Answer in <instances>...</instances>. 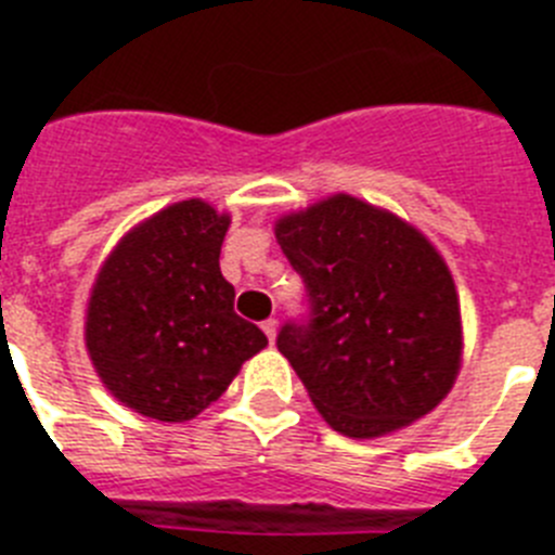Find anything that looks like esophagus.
<instances>
[{
  "mask_svg": "<svg viewBox=\"0 0 555 555\" xmlns=\"http://www.w3.org/2000/svg\"><path fill=\"white\" fill-rule=\"evenodd\" d=\"M261 327H263V333L269 336V341H274V336H278V320H267Z\"/></svg>",
  "mask_w": 555,
  "mask_h": 555,
  "instance_id": "esophagus-1",
  "label": "esophagus"
}]
</instances>
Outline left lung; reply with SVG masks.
Returning a JSON list of instances; mask_svg holds the SVG:
<instances>
[{"label":"left lung","instance_id":"1","mask_svg":"<svg viewBox=\"0 0 555 555\" xmlns=\"http://www.w3.org/2000/svg\"><path fill=\"white\" fill-rule=\"evenodd\" d=\"M274 235L308 297L278 350L325 423L375 439L442 403L461 366V311L434 244L350 194L278 219Z\"/></svg>","mask_w":555,"mask_h":555}]
</instances>
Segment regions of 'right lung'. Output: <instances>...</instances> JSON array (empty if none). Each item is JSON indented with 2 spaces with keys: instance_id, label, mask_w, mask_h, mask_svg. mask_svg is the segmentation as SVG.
<instances>
[{
  "instance_id": "right-lung-1",
  "label": "right lung",
  "mask_w": 555,
  "mask_h": 555,
  "mask_svg": "<svg viewBox=\"0 0 555 555\" xmlns=\"http://www.w3.org/2000/svg\"><path fill=\"white\" fill-rule=\"evenodd\" d=\"M230 228L203 199L144 219L102 263L88 297L86 347L96 375L127 409L185 423L224 395L267 347L233 311L219 253Z\"/></svg>"
}]
</instances>
